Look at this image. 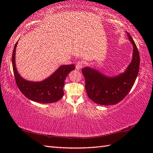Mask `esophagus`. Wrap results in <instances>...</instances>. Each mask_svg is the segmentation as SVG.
<instances>
[{"label": "esophagus", "instance_id": "1", "mask_svg": "<svg viewBox=\"0 0 153 153\" xmlns=\"http://www.w3.org/2000/svg\"><path fill=\"white\" fill-rule=\"evenodd\" d=\"M83 66V63L82 62H80V61H78L76 63V68L77 70H81L82 69V68Z\"/></svg>", "mask_w": 153, "mask_h": 153}]
</instances>
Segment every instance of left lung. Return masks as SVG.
Masks as SVG:
<instances>
[{"label": "left lung", "mask_w": 153, "mask_h": 153, "mask_svg": "<svg viewBox=\"0 0 153 153\" xmlns=\"http://www.w3.org/2000/svg\"><path fill=\"white\" fill-rule=\"evenodd\" d=\"M126 33L134 51L131 62L124 72L111 77L91 67L82 69L87 96L96 104L106 106L118 103L131 89L138 76L140 64L139 51L131 35L128 32Z\"/></svg>", "instance_id": "left-lung-1"}]
</instances>
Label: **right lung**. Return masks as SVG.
<instances>
[{
    "mask_svg": "<svg viewBox=\"0 0 153 153\" xmlns=\"http://www.w3.org/2000/svg\"><path fill=\"white\" fill-rule=\"evenodd\" d=\"M17 44L18 41L12 53V67L16 84L23 95L31 100L43 104L57 102L62 98L65 79L70 71L75 69V65H62L41 82L27 81L23 78L16 69L15 55Z\"/></svg>",
    "mask_w": 153,
    "mask_h": 153,
    "instance_id": "add662e5",
    "label": "right lung"
}]
</instances>
